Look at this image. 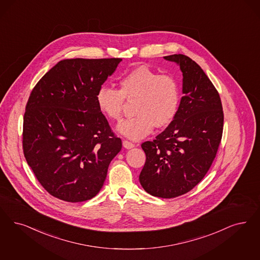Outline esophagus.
Wrapping results in <instances>:
<instances>
[{"instance_id": "esophagus-1", "label": "esophagus", "mask_w": 260, "mask_h": 260, "mask_svg": "<svg viewBox=\"0 0 260 260\" xmlns=\"http://www.w3.org/2000/svg\"><path fill=\"white\" fill-rule=\"evenodd\" d=\"M123 146L125 147V149H132V148L135 147V144L133 143V142H129L127 140H124L123 141Z\"/></svg>"}]
</instances>
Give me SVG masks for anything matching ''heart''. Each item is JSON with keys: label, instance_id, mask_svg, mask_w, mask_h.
<instances>
[{"label": "heart", "instance_id": "heart-1", "mask_svg": "<svg viewBox=\"0 0 260 260\" xmlns=\"http://www.w3.org/2000/svg\"><path fill=\"white\" fill-rule=\"evenodd\" d=\"M120 89L103 86L97 93V104L106 116L118 121L123 115L125 100L135 102V117L118 125L120 134L138 140L153 128L170 125L179 111L178 81L170 75L159 74L148 66H138L120 78Z\"/></svg>", "mask_w": 260, "mask_h": 260}]
</instances>
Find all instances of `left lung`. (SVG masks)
I'll use <instances>...</instances> for the list:
<instances>
[{
  "label": "left lung",
  "instance_id": "1",
  "mask_svg": "<svg viewBox=\"0 0 260 260\" xmlns=\"http://www.w3.org/2000/svg\"><path fill=\"white\" fill-rule=\"evenodd\" d=\"M164 58L179 64L184 95L174 121L141 145L146 162L139 181L152 196L171 199L205 178L221 143L224 112L218 91L197 63L184 54Z\"/></svg>",
  "mask_w": 260,
  "mask_h": 260
}]
</instances>
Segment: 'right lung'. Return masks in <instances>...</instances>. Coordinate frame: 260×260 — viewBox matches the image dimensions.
<instances>
[{"instance_id":"obj_1","label":"right lung","mask_w":260,"mask_h":260,"mask_svg":"<svg viewBox=\"0 0 260 260\" xmlns=\"http://www.w3.org/2000/svg\"><path fill=\"white\" fill-rule=\"evenodd\" d=\"M122 58L64 59L31 91L23 121V152L39 183L70 203L95 197L122 149L97 93Z\"/></svg>"}]
</instances>
